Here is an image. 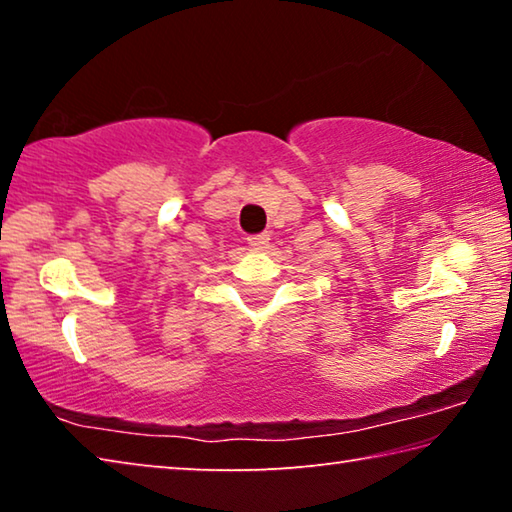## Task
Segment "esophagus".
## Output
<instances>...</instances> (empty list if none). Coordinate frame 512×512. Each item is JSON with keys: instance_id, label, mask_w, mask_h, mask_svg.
<instances>
[{"instance_id": "esophagus-1", "label": "esophagus", "mask_w": 512, "mask_h": 512, "mask_svg": "<svg viewBox=\"0 0 512 512\" xmlns=\"http://www.w3.org/2000/svg\"><path fill=\"white\" fill-rule=\"evenodd\" d=\"M268 241H271V235H268V232H259V235H250L248 237V246L262 250V248L268 246Z\"/></svg>"}]
</instances>
